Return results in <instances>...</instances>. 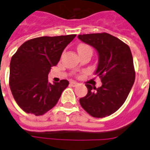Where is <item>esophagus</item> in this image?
<instances>
[{
    "instance_id": "1",
    "label": "esophagus",
    "mask_w": 150,
    "mask_h": 150,
    "mask_svg": "<svg viewBox=\"0 0 150 150\" xmlns=\"http://www.w3.org/2000/svg\"><path fill=\"white\" fill-rule=\"evenodd\" d=\"M70 85H71V86H73V87H75V86H79V83L76 82V81H71V82H70Z\"/></svg>"
}]
</instances>
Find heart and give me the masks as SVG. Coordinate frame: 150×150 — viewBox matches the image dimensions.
<instances>
[{"label":"heart","instance_id":"1","mask_svg":"<svg viewBox=\"0 0 150 150\" xmlns=\"http://www.w3.org/2000/svg\"><path fill=\"white\" fill-rule=\"evenodd\" d=\"M81 48H90V47H88L86 45H80L79 46V47H78V49H81Z\"/></svg>","mask_w":150,"mask_h":150}]
</instances>
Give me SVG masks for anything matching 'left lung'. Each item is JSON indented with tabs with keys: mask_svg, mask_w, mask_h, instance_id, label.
<instances>
[{
	"mask_svg": "<svg viewBox=\"0 0 150 150\" xmlns=\"http://www.w3.org/2000/svg\"><path fill=\"white\" fill-rule=\"evenodd\" d=\"M79 40L92 46L98 54L95 74L102 86L86 84L88 93L79 99L81 107L96 118L112 115L122 105L135 81L133 59L129 47L108 33L79 35Z\"/></svg>",
	"mask_w": 150,
	"mask_h": 150,
	"instance_id": "obj_1",
	"label": "left lung"
}]
</instances>
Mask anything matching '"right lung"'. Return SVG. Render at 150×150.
I'll list each match as a JSON object with an SVG mask.
<instances>
[{
  "mask_svg": "<svg viewBox=\"0 0 150 150\" xmlns=\"http://www.w3.org/2000/svg\"><path fill=\"white\" fill-rule=\"evenodd\" d=\"M75 35L39 37L25 41L10 63L9 85L16 103L28 113L41 115L52 109L68 80L50 83L47 75Z\"/></svg>",
  "mask_w": 150,
  "mask_h": 150,
  "instance_id": "right-lung-1",
  "label": "right lung"
}]
</instances>
